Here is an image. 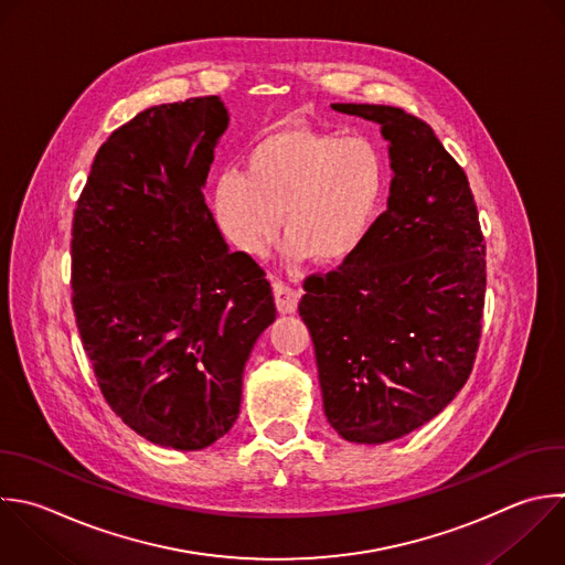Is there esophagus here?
<instances>
[{"mask_svg":"<svg viewBox=\"0 0 565 565\" xmlns=\"http://www.w3.org/2000/svg\"><path fill=\"white\" fill-rule=\"evenodd\" d=\"M271 287H274V298H276V307L280 313H294L298 309V302H300V291L278 278L271 280Z\"/></svg>","mask_w":565,"mask_h":565,"instance_id":"esophagus-1","label":"esophagus"}]
</instances>
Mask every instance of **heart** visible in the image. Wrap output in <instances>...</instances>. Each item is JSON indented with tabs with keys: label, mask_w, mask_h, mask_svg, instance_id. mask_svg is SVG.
I'll use <instances>...</instances> for the list:
<instances>
[{
	"label": "heart",
	"mask_w": 565,
	"mask_h": 565,
	"mask_svg": "<svg viewBox=\"0 0 565 565\" xmlns=\"http://www.w3.org/2000/svg\"><path fill=\"white\" fill-rule=\"evenodd\" d=\"M386 185V159L371 139L280 126L249 148L245 174H218L212 205L227 241L247 256L269 249L282 214L291 260L340 267L366 245Z\"/></svg>",
	"instance_id": "b5f03b06"
}]
</instances>
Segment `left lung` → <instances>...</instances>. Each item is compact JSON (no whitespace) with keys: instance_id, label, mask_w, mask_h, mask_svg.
<instances>
[{"instance_id":"1","label":"left lung","mask_w":565,"mask_h":565,"mask_svg":"<svg viewBox=\"0 0 565 565\" xmlns=\"http://www.w3.org/2000/svg\"><path fill=\"white\" fill-rule=\"evenodd\" d=\"M380 126L391 188L366 245L305 280L324 415L347 441L384 444L441 413L481 338L486 243L463 170L433 128L393 106L333 104Z\"/></svg>"}]
</instances>
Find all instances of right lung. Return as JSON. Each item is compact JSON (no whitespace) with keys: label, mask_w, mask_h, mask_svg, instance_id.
Listing matches in <instances>:
<instances>
[{"label":"right lung","mask_w":565,"mask_h":565,"mask_svg":"<svg viewBox=\"0 0 565 565\" xmlns=\"http://www.w3.org/2000/svg\"><path fill=\"white\" fill-rule=\"evenodd\" d=\"M230 115L218 97L139 113L99 148L73 218V307L110 408L177 450L221 439L276 320L265 271L203 199Z\"/></svg>","instance_id":"obj_1"}]
</instances>
